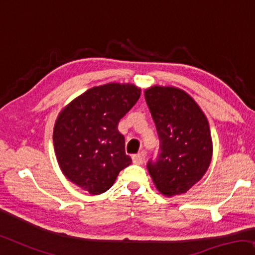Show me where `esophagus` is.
Instances as JSON below:
<instances>
[{"label":"esophagus","mask_w":255,"mask_h":255,"mask_svg":"<svg viewBox=\"0 0 255 255\" xmlns=\"http://www.w3.org/2000/svg\"><path fill=\"white\" fill-rule=\"evenodd\" d=\"M132 159V163L136 164V165H139L143 163V160H144V158H143V156L141 155V153H137V155H134L131 157Z\"/></svg>","instance_id":"1"}]
</instances>
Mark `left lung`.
Wrapping results in <instances>:
<instances>
[{
	"instance_id": "1",
	"label": "left lung",
	"mask_w": 255,
	"mask_h": 255,
	"mask_svg": "<svg viewBox=\"0 0 255 255\" xmlns=\"http://www.w3.org/2000/svg\"><path fill=\"white\" fill-rule=\"evenodd\" d=\"M144 97L159 137L158 157L146 164L149 174L163 195L182 194L211 163L209 124L195 100L180 89L153 85Z\"/></svg>"
}]
</instances>
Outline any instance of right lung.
Returning <instances> with one entry per match:
<instances>
[{
  "label": "right lung",
  "instance_id": "add662e5",
  "mask_svg": "<svg viewBox=\"0 0 255 255\" xmlns=\"http://www.w3.org/2000/svg\"><path fill=\"white\" fill-rule=\"evenodd\" d=\"M139 96L141 89L134 84L109 83L89 89L61 111L53 143L68 180L92 195L112 187L119 172L131 163L118 124Z\"/></svg>",
  "mask_w": 255,
  "mask_h": 255
}]
</instances>
